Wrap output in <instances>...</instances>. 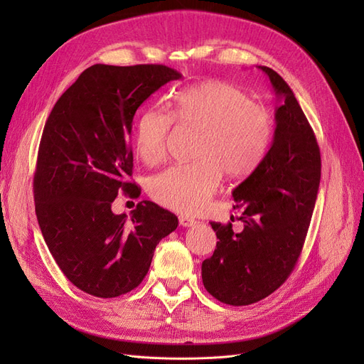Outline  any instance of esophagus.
I'll list each match as a JSON object with an SVG mask.
<instances>
[{
	"mask_svg": "<svg viewBox=\"0 0 364 364\" xmlns=\"http://www.w3.org/2000/svg\"><path fill=\"white\" fill-rule=\"evenodd\" d=\"M197 220H194L193 217H188V215H179V225L183 226V228H191V226H196Z\"/></svg>",
	"mask_w": 364,
	"mask_h": 364,
	"instance_id": "1",
	"label": "esophagus"
}]
</instances>
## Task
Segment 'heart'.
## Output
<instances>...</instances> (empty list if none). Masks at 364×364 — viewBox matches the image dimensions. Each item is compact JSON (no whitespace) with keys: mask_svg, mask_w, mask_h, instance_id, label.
Returning <instances> with one entry per match:
<instances>
[{"mask_svg":"<svg viewBox=\"0 0 364 364\" xmlns=\"http://www.w3.org/2000/svg\"><path fill=\"white\" fill-rule=\"evenodd\" d=\"M178 124L199 130L193 156L151 176L147 190L153 200L176 213L202 211L217 190L222 171L229 178L250 173L266 155L272 139V117L266 107L249 102L238 87L208 80L179 91L171 114L147 107L135 126V151L149 165L165 156L167 138Z\"/></svg>","mask_w":364,"mask_h":364,"instance_id":"obj_1","label":"heart"}]
</instances>
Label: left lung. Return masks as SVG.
<instances>
[{"label":"left lung","mask_w":364,"mask_h":364,"mask_svg":"<svg viewBox=\"0 0 364 364\" xmlns=\"http://www.w3.org/2000/svg\"><path fill=\"white\" fill-rule=\"evenodd\" d=\"M266 73L277 95L274 134L266 156L232 191L243 230L211 222L218 238L202 262L209 294L228 305H250L290 277L311 222L321 183V151L314 132L282 77Z\"/></svg>","instance_id":"1"}]
</instances>
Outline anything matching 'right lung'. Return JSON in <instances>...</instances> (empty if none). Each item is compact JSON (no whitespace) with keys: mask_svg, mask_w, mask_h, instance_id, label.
Instances as JSON below:
<instances>
[{"mask_svg":"<svg viewBox=\"0 0 364 364\" xmlns=\"http://www.w3.org/2000/svg\"><path fill=\"white\" fill-rule=\"evenodd\" d=\"M181 77L165 65H92L60 95L43 127L33 179L38 223L65 277L87 294L136 289L159 241L178 228V217L150 200L130 217L114 214L112 202L121 191L141 194L127 182L136 109Z\"/></svg>","mask_w":364,"mask_h":364,"instance_id":"add662e5","label":"right lung"}]
</instances>
